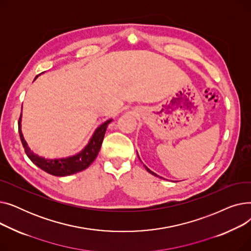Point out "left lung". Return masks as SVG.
<instances>
[{"instance_id":"obj_1","label":"left lung","mask_w":251,"mask_h":251,"mask_svg":"<svg viewBox=\"0 0 251 251\" xmlns=\"http://www.w3.org/2000/svg\"><path fill=\"white\" fill-rule=\"evenodd\" d=\"M137 156H138V159H139V160H140V157H139V155H138V153H137ZM140 162H141V160H140ZM141 163H142V162H141ZM143 166H144V168H146V170H147V171H148V172H149V173H151V175H153V176H155V177H160V176H159V175H156V174H155V173H154V172H152V171H151V170H150V169H149V168H148V167H147V166H146V165H143ZM160 178H162V177H160Z\"/></svg>"}]
</instances>
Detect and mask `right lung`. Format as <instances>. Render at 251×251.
<instances>
[{"mask_svg":"<svg viewBox=\"0 0 251 251\" xmlns=\"http://www.w3.org/2000/svg\"><path fill=\"white\" fill-rule=\"evenodd\" d=\"M37 77L38 75L34 78V80ZM21 117L22 116H20L19 122H18V130H19V135H20L21 142L23 144L25 153L27 154L29 160L35 166L41 168L48 174H50L52 176H58V177L69 176V175L79 173L81 172V171L87 169L91 165V163L96 160V157L99 154V151L100 150L101 143L104 137L105 130H107L108 125L113 121L112 119H109V120L100 124L96 129L95 133L92 134L91 138L86 144V147L82 151L73 155H69L66 157H54V159H49V157H45L34 153L28 148V144L25 141L21 131Z\"/></svg>","mask_w":251,"mask_h":251,"instance_id":"obj_1","label":"right lung"}]
</instances>
